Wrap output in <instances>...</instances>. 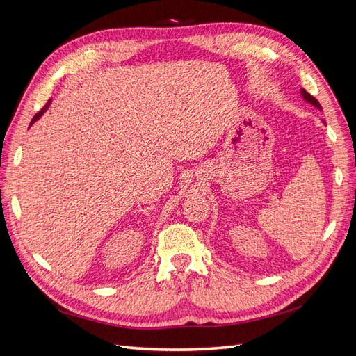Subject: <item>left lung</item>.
<instances>
[{"mask_svg": "<svg viewBox=\"0 0 356 356\" xmlns=\"http://www.w3.org/2000/svg\"><path fill=\"white\" fill-rule=\"evenodd\" d=\"M301 95L305 96V99H306V101H309L310 104H314L315 106H318V108H321V105H319L318 99H316V98H314V96H312L310 93H307L305 89H301Z\"/></svg>", "mask_w": 356, "mask_h": 356, "instance_id": "left-lung-1", "label": "left lung"}]
</instances>
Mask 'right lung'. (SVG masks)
Instances as JSON below:
<instances>
[{
    "label": "right lung",
    "instance_id": "obj_1",
    "mask_svg": "<svg viewBox=\"0 0 356 356\" xmlns=\"http://www.w3.org/2000/svg\"><path fill=\"white\" fill-rule=\"evenodd\" d=\"M49 104H50V101H49V102H47V104H46L44 106H42V108H41V110H40V111H38V113H37V114L34 115V118H32V120H31V124H32V123H34L35 120H38V118H40V117L42 115V113H44V111H46V110L49 108Z\"/></svg>",
    "mask_w": 356,
    "mask_h": 356
}]
</instances>
